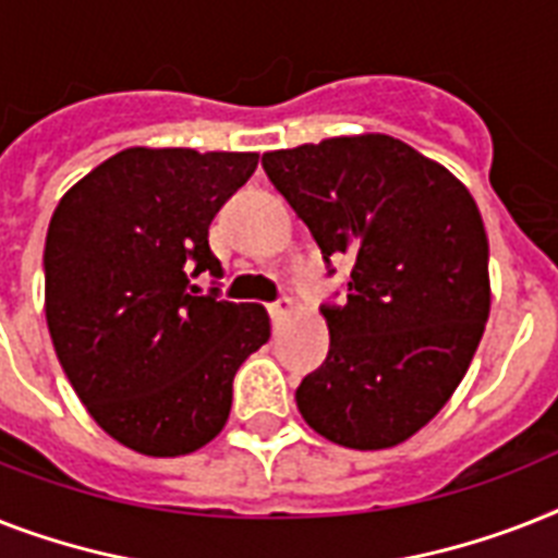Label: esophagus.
Instances as JSON below:
<instances>
[{
  "label": "esophagus",
  "instance_id": "obj_1",
  "mask_svg": "<svg viewBox=\"0 0 558 558\" xmlns=\"http://www.w3.org/2000/svg\"><path fill=\"white\" fill-rule=\"evenodd\" d=\"M292 310H294V303L289 301V298H278V301H275V303H269V315H271V318H275V320L287 318V315H289V312H292Z\"/></svg>",
  "mask_w": 558,
  "mask_h": 558
}]
</instances>
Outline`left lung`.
<instances>
[{
  "mask_svg": "<svg viewBox=\"0 0 558 558\" xmlns=\"http://www.w3.org/2000/svg\"><path fill=\"white\" fill-rule=\"evenodd\" d=\"M269 183L324 255L352 266L320 306L326 361L294 401L315 433L384 450L418 433L456 392L490 315L487 234L450 171L387 134L264 154ZM338 294V292H335Z\"/></svg>",
  "mask_w": 558,
  "mask_h": 558,
  "instance_id": "left-lung-1",
  "label": "left lung"
}]
</instances>
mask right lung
<instances>
[{
  "label": "right lung",
  "instance_id": "1",
  "mask_svg": "<svg viewBox=\"0 0 558 558\" xmlns=\"http://www.w3.org/2000/svg\"><path fill=\"white\" fill-rule=\"evenodd\" d=\"M257 154L125 148L59 201L45 318L90 418L131 450L185 456L223 429L240 364L269 341L257 303L220 298L208 226ZM216 287L201 295L193 278Z\"/></svg>",
  "mask_w": 558,
  "mask_h": 558
}]
</instances>
